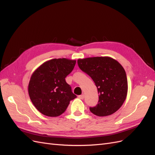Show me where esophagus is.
<instances>
[{
	"mask_svg": "<svg viewBox=\"0 0 155 155\" xmlns=\"http://www.w3.org/2000/svg\"><path fill=\"white\" fill-rule=\"evenodd\" d=\"M78 97L80 98V99H81V100H83V99H84V94L80 95V96H78Z\"/></svg>",
	"mask_w": 155,
	"mask_h": 155,
	"instance_id": "34e87169",
	"label": "esophagus"
}]
</instances>
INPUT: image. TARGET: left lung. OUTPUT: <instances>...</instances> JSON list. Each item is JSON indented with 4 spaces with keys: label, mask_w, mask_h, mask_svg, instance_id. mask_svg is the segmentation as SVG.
<instances>
[{
    "label": "left lung",
    "mask_w": 155,
    "mask_h": 155,
    "mask_svg": "<svg viewBox=\"0 0 155 155\" xmlns=\"http://www.w3.org/2000/svg\"><path fill=\"white\" fill-rule=\"evenodd\" d=\"M78 65L92 78L99 94L98 104L90 107L99 117L109 116L121 107L128 93V81L124 69L110 57L78 59Z\"/></svg>",
    "instance_id": "left-lung-1"
}]
</instances>
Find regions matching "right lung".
Returning a JSON list of instances; mask_svg holds the SVG:
<instances>
[{
	"label": "right lung",
	"mask_w": 155,
	"mask_h": 155,
	"mask_svg": "<svg viewBox=\"0 0 155 155\" xmlns=\"http://www.w3.org/2000/svg\"><path fill=\"white\" fill-rule=\"evenodd\" d=\"M75 64L76 60L73 59H53L42 63L31 75L28 86L29 97L44 115H61L70 101L77 97L65 81Z\"/></svg>",
	"instance_id": "obj_1"
}]
</instances>
